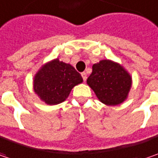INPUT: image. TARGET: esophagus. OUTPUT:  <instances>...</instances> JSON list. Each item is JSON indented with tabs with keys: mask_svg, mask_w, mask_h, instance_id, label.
<instances>
[{
	"mask_svg": "<svg viewBox=\"0 0 158 158\" xmlns=\"http://www.w3.org/2000/svg\"><path fill=\"white\" fill-rule=\"evenodd\" d=\"M81 76H82V78H83V80H84V81H86V80H87V73H86V72H82V73H81Z\"/></svg>",
	"mask_w": 158,
	"mask_h": 158,
	"instance_id": "esophagus-1",
	"label": "esophagus"
}]
</instances>
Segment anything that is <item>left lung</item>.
Masks as SVG:
<instances>
[{
    "mask_svg": "<svg viewBox=\"0 0 158 158\" xmlns=\"http://www.w3.org/2000/svg\"><path fill=\"white\" fill-rule=\"evenodd\" d=\"M87 83L100 102L106 106H117L128 98L132 79L118 62L102 60L92 66V73Z\"/></svg>",
    "mask_w": 158,
    "mask_h": 158,
    "instance_id": "obj_1",
    "label": "left lung"
}]
</instances>
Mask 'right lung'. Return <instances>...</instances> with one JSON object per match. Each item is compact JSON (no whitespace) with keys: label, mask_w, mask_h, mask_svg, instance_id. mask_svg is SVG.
I'll return each instance as SVG.
<instances>
[{"label":"right lung","mask_w":158,"mask_h":158,"mask_svg":"<svg viewBox=\"0 0 158 158\" xmlns=\"http://www.w3.org/2000/svg\"><path fill=\"white\" fill-rule=\"evenodd\" d=\"M82 82L81 75L73 66L57 58L38 70L34 77L33 87L43 102L54 106L65 101L71 89Z\"/></svg>","instance_id":"1"}]
</instances>
